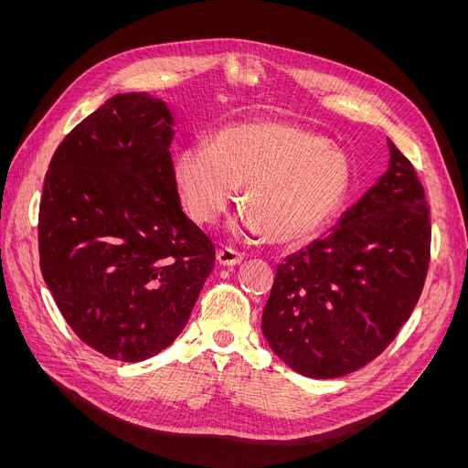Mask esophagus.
Returning a JSON list of instances; mask_svg holds the SVG:
<instances>
[{
	"instance_id": "esophagus-1",
	"label": "esophagus",
	"mask_w": 468,
	"mask_h": 468,
	"mask_svg": "<svg viewBox=\"0 0 468 468\" xmlns=\"http://www.w3.org/2000/svg\"><path fill=\"white\" fill-rule=\"evenodd\" d=\"M216 260H218L219 265L229 267V265H239V263H242L244 258H242L240 252H237V250H233V249H221V250H218Z\"/></svg>"
}]
</instances>
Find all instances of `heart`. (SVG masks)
<instances>
[{
  "mask_svg": "<svg viewBox=\"0 0 468 468\" xmlns=\"http://www.w3.org/2000/svg\"><path fill=\"white\" fill-rule=\"evenodd\" d=\"M172 178L193 219L214 224L237 199L242 235L298 244L321 231L346 201L351 165L323 136L292 122L254 121L184 145Z\"/></svg>",
  "mask_w": 468,
  "mask_h": 468,
  "instance_id": "obj_1",
  "label": "heart"
}]
</instances>
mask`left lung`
I'll return each instance as SVG.
<instances>
[{
    "mask_svg": "<svg viewBox=\"0 0 468 468\" xmlns=\"http://www.w3.org/2000/svg\"><path fill=\"white\" fill-rule=\"evenodd\" d=\"M388 165L337 224L284 258L261 314L293 372L341 378L372 362L410 318L431 260V218L411 163L387 138Z\"/></svg>",
    "mask_w": 468,
    "mask_h": 468,
    "instance_id": "1",
    "label": "left lung"
}]
</instances>
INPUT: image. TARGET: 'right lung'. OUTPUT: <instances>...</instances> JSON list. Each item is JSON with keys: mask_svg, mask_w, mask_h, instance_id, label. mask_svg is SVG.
I'll return each mask as SVG.
<instances>
[{"mask_svg": "<svg viewBox=\"0 0 468 468\" xmlns=\"http://www.w3.org/2000/svg\"><path fill=\"white\" fill-rule=\"evenodd\" d=\"M175 127L161 98L113 94L62 140L45 175V284L80 339L122 362L152 358L182 334L216 261L172 178Z\"/></svg>", "mask_w": 468, "mask_h": 468, "instance_id": "add662e5", "label": "right lung"}]
</instances>
